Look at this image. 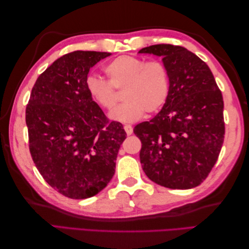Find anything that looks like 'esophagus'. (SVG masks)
Segmentation results:
<instances>
[{"label":"esophagus","instance_id":"1","mask_svg":"<svg viewBox=\"0 0 249 249\" xmlns=\"http://www.w3.org/2000/svg\"><path fill=\"white\" fill-rule=\"evenodd\" d=\"M124 130L126 131V134H127L128 136L133 134V127H131V125H125L124 126Z\"/></svg>","mask_w":249,"mask_h":249}]
</instances>
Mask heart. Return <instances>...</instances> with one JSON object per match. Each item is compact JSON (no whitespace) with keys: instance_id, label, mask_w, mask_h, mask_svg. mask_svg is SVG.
Returning a JSON list of instances; mask_svg holds the SVG:
<instances>
[{"instance_id":"heart-1","label":"heart","mask_w":249,"mask_h":249,"mask_svg":"<svg viewBox=\"0 0 249 249\" xmlns=\"http://www.w3.org/2000/svg\"><path fill=\"white\" fill-rule=\"evenodd\" d=\"M108 81L89 77L87 89L93 102L110 110L115 105V89H123L126 100L115 107L109 118L121 123H133L145 111L156 112L166 104L170 92V77L166 65L158 60L145 61L131 55H121L104 67Z\"/></svg>"}]
</instances>
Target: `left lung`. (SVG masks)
<instances>
[{"mask_svg":"<svg viewBox=\"0 0 249 249\" xmlns=\"http://www.w3.org/2000/svg\"><path fill=\"white\" fill-rule=\"evenodd\" d=\"M139 53L161 56L170 77L161 110L134 128L142 169L160 186L194 188L209 176L224 143L223 95L209 66L184 47L153 45Z\"/></svg>","mask_w":249,"mask_h":249,"instance_id":"obj_1","label":"left lung"}]
</instances>
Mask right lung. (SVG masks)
<instances>
[{
    "instance_id": "add662e5",
    "label": "right lung",
    "mask_w": 249,
    "mask_h": 249,
    "mask_svg": "<svg viewBox=\"0 0 249 249\" xmlns=\"http://www.w3.org/2000/svg\"><path fill=\"white\" fill-rule=\"evenodd\" d=\"M109 52L73 51L37 78L25 110L31 156L41 177L71 199L93 197L107 186L126 133L89 97V68Z\"/></svg>"
}]
</instances>
